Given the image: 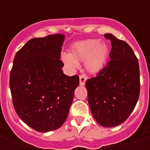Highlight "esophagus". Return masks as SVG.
Instances as JSON below:
<instances>
[{
	"label": "esophagus",
	"instance_id": "34e87169",
	"mask_svg": "<svg viewBox=\"0 0 150 150\" xmlns=\"http://www.w3.org/2000/svg\"><path fill=\"white\" fill-rule=\"evenodd\" d=\"M88 79L87 75H79V84L81 86H83L85 84V82Z\"/></svg>",
	"mask_w": 150,
	"mask_h": 150
}]
</instances>
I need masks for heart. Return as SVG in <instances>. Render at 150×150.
Instances as JSON below:
<instances>
[{"instance_id": "obj_1", "label": "heart", "mask_w": 150, "mask_h": 150, "mask_svg": "<svg viewBox=\"0 0 150 150\" xmlns=\"http://www.w3.org/2000/svg\"><path fill=\"white\" fill-rule=\"evenodd\" d=\"M108 56V46L99 39H87L75 43L70 54H63L62 62L68 68L75 69L79 62L84 61V67L89 73L100 71L106 64Z\"/></svg>"}]
</instances>
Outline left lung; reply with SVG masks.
<instances>
[{"label": "left lung", "instance_id": "obj_1", "mask_svg": "<svg viewBox=\"0 0 150 150\" xmlns=\"http://www.w3.org/2000/svg\"><path fill=\"white\" fill-rule=\"evenodd\" d=\"M111 60L96 77L86 81L92 116L104 127L125 122L134 109L140 94L138 59L129 45L112 34Z\"/></svg>", "mask_w": 150, "mask_h": 150}]
</instances>
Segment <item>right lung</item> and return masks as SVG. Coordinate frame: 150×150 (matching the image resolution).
I'll return each instance as SVG.
<instances>
[{
    "label": "right lung",
    "mask_w": 150,
    "mask_h": 150,
    "mask_svg": "<svg viewBox=\"0 0 150 150\" xmlns=\"http://www.w3.org/2000/svg\"><path fill=\"white\" fill-rule=\"evenodd\" d=\"M64 35L30 39L18 50L10 71L9 87L18 116L36 131L59 129L68 116L77 75H66L60 60Z\"/></svg>",
    "instance_id": "right-lung-1"
}]
</instances>
